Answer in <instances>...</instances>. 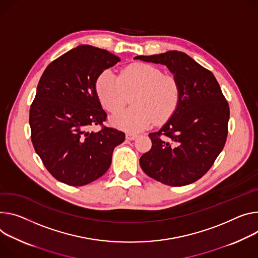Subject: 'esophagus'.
<instances>
[{
  "instance_id": "34e87169",
  "label": "esophagus",
  "mask_w": 258,
  "mask_h": 258,
  "mask_svg": "<svg viewBox=\"0 0 258 258\" xmlns=\"http://www.w3.org/2000/svg\"><path fill=\"white\" fill-rule=\"evenodd\" d=\"M126 139L127 140H131V141H132V140H135L136 138H137V134H133V133H126Z\"/></svg>"
}]
</instances>
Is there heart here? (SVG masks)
Instances as JSON below:
<instances>
[{"label":"heart","mask_w":258,"mask_h":258,"mask_svg":"<svg viewBox=\"0 0 258 258\" xmlns=\"http://www.w3.org/2000/svg\"><path fill=\"white\" fill-rule=\"evenodd\" d=\"M97 92L103 107L111 113L125 106L126 95L137 92L132 100L134 107L111 117L115 125L132 132L148 128L155 120L168 119L181 97L175 76L163 74L160 69L147 63L131 64L118 76L105 71L97 80Z\"/></svg>","instance_id":"b5f03b06"}]
</instances>
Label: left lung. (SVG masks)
Segmentation results:
<instances>
[{"label": "left lung", "mask_w": 258, "mask_h": 258, "mask_svg": "<svg viewBox=\"0 0 258 258\" xmlns=\"http://www.w3.org/2000/svg\"><path fill=\"white\" fill-rule=\"evenodd\" d=\"M135 59L165 64L179 82L181 97L171 118L149 134L152 147L140 158L145 174L170 186L202 178L222 151L229 107L209 70L184 52L171 50Z\"/></svg>", "instance_id": "1"}]
</instances>
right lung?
<instances>
[{"label":"right lung","instance_id":"obj_1","mask_svg":"<svg viewBox=\"0 0 258 258\" xmlns=\"http://www.w3.org/2000/svg\"><path fill=\"white\" fill-rule=\"evenodd\" d=\"M120 58L105 49L80 45L50 62L38 83L30 109L31 138L45 168L58 181L83 186L110 168L114 148L125 134L103 126L96 83ZM102 125L99 132L90 131Z\"/></svg>","mask_w":258,"mask_h":258}]
</instances>
